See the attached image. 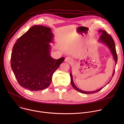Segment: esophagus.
I'll list each match as a JSON object with an SVG mask.
<instances>
[{
	"mask_svg": "<svg viewBox=\"0 0 124 124\" xmlns=\"http://www.w3.org/2000/svg\"><path fill=\"white\" fill-rule=\"evenodd\" d=\"M65 61L67 63H71L72 62L73 60L72 59V58H71V57H67L65 58Z\"/></svg>",
	"mask_w": 124,
	"mask_h": 124,
	"instance_id": "34e87169",
	"label": "esophagus"
}]
</instances>
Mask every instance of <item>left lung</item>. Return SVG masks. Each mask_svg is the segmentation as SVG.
I'll list each match as a JSON object with an SVG mask.
<instances>
[{
    "label": "left lung",
    "instance_id": "left-lung-1",
    "mask_svg": "<svg viewBox=\"0 0 124 124\" xmlns=\"http://www.w3.org/2000/svg\"><path fill=\"white\" fill-rule=\"evenodd\" d=\"M99 32H101V35L99 39V42L106 45V46L108 47V48L109 49V50H110V52L113 56L114 59L115 61V64L116 65V62H117V60H118V56H117V54H116V46H115V44L114 42V41L113 40V38L111 37V36H110L109 35H108L107 32H106V31H105V30H100L99 31ZM115 73V70L113 72V76L112 78L114 75ZM70 77H71V84L72 85V86L78 92H79L82 93H84V94H92V93H96L97 92H99L100 90H101L102 88H103V87H105L107 84H108L110 81L111 80V79H112V78H111V79L110 80V81L106 84L105 86H104L103 87L97 89L95 91H93V92H85V91H84L82 90H81L79 88H78L74 84V82H73V77H72V75L71 74V73H70Z\"/></svg>",
    "mask_w": 124,
    "mask_h": 124
}]
</instances>
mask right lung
Returning a JSON list of instances; mask_svg holds the SVG:
<instances>
[{
  "label": "right lung",
  "mask_w": 124,
  "mask_h": 124,
  "mask_svg": "<svg viewBox=\"0 0 124 124\" xmlns=\"http://www.w3.org/2000/svg\"><path fill=\"white\" fill-rule=\"evenodd\" d=\"M54 36L51 29L34 25L19 38L13 47L11 67L19 85L31 91L47 88L64 57L50 56Z\"/></svg>",
  "instance_id": "right-lung-1"
}]
</instances>
